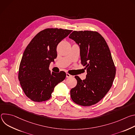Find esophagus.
I'll return each instance as SVG.
<instances>
[{
    "instance_id": "esophagus-1",
    "label": "esophagus",
    "mask_w": 135,
    "mask_h": 135,
    "mask_svg": "<svg viewBox=\"0 0 135 135\" xmlns=\"http://www.w3.org/2000/svg\"><path fill=\"white\" fill-rule=\"evenodd\" d=\"M66 77L67 78H71V77H72V75H70L68 73H66Z\"/></svg>"
}]
</instances>
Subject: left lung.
<instances>
[{"mask_svg":"<svg viewBox=\"0 0 135 135\" xmlns=\"http://www.w3.org/2000/svg\"><path fill=\"white\" fill-rule=\"evenodd\" d=\"M80 49L81 64L86 70L83 81L78 76L76 86L70 90V97L76 104L89 106L102 100L110 89L116 68L109 49L98 32L74 31L69 36Z\"/></svg>","mask_w":135,"mask_h":135,"instance_id":"left-lung-1","label":"left lung"}]
</instances>
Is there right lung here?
Masks as SVG:
<instances>
[{
    "label": "right lung",
    "mask_w": 135,
    "mask_h": 135,
    "mask_svg": "<svg viewBox=\"0 0 135 135\" xmlns=\"http://www.w3.org/2000/svg\"><path fill=\"white\" fill-rule=\"evenodd\" d=\"M70 30L46 29L38 33L26 48L19 67L18 80L27 97L36 102L49 100L66 73L51 72L50 64L57 56L56 47Z\"/></svg>",
    "instance_id": "1"
}]
</instances>
